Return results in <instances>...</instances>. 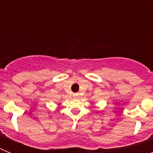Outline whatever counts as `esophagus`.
Wrapping results in <instances>:
<instances>
[{
	"mask_svg": "<svg viewBox=\"0 0 153 153\" xmlns=\"http://www.w3.org/2000/svg\"><path fill=\"white\" fill-rule=\"evenodd\" d=\"M73 97H74V98H77V97H79V93H74V94H73Z\"/></svg>",
	"mask_w": 153,
	"mask_h": 153,
	"instance_id": "esophagus-1",
	"label": "esophagus"
}]
</instances>
